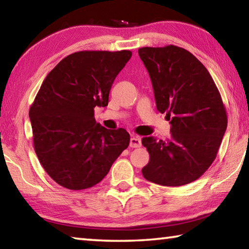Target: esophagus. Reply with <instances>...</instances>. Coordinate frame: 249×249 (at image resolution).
I'll return each mask as SVG.
<instances>
[{"label": "esophagus", "mask_w": 249, "mask_h": 249, "mask_svg": "<svg viewBox=\"0 0 249 249\" xmlns=\"http://www.w3.org/2000/svg\"><path fill=\"white\" fill-rule=\"evenodd\" d=\"M129 146L132 147V148H138V147H141L142 146L141 138L137 136H133L129 141Z\"/></svg>", "instance_id": "1"}]
</instances>
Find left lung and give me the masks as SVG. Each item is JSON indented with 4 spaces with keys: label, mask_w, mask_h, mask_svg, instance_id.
I'll return each instance as SVG.
<instances>
[{
    "label": "left lung",
    "mask_w": 249,
    "mask_h": 249,
    "mask_svg": "<svg viewBox=\"0 0 249 249\" xmlns=\"http://www.w3.org/2000/svg\"><path fill=\"white\" fill-rule=\"evenodd\" d=\"M138 54L153 84L156 107L171 124L167 142L144 137L150 182L179 187L199 179L212 165L227 127L220 92L201 61L183 48L142 47Z\"/></svg>",
    "instance_id": "left-lung-1"
}]
</instances>
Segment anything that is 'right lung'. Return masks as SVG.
Wrapping results in <instances>:
<instances>
[{"mask_svg":"<svg viewBox=\"0 0 249 249\" xmlns=\"http://www.w3.org/2000/svg\"><path fill=\"white\" fill-rule=\"evenodd\" d=\"M130 57L129 50L71 53L41 84L29 108L34 148L61 187H93L128 147L129 134L96 123L94 108L107 107L112 84Z\"/></svg>","mask_w":249,"mask_h":249,"instance_id":"obj_1","label":"right lung"}]
</instances>
